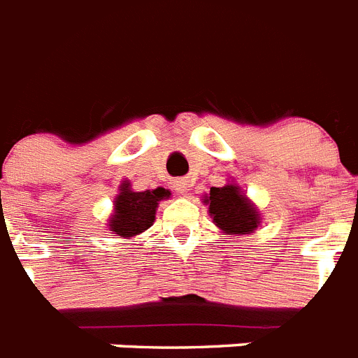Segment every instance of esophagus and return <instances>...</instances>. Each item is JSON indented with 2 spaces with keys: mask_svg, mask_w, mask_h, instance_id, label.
<instances>
[{
  "mask_svg": "<svg viewBox=\"0 0 358 358\" xmlns=\"http://www.w3.org/2000/svg\"><path fill=\"white\" fill-rule=\"evenodd\" d=\"M173 188H176V190L179 192V194H185L186 188H188V185H186L185 179H181V181H176V182H173Z\"/></svg>",
  "mask_w": 358,
  "mask_h": 358,
  "instance_id": "obj_1",
  "label": "esophagus"
}]
</instances>
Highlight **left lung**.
Returning a JSON list of instances; mask_svg holds the SVG:
<instances>
[{
	"mask_svg": "<svg viewBox=\"0 0 358 358\" xmlns=\"http://www.w3.org/2000/svg\"><path fill=\"white\" fill-rule=\"evenodd\" d=\"M203 203L208 205L212 223L227 236L252 234L262 223L258 206L245 196L241 186L234 181L220 188H210V194H206Z\"/></svg>",
	"mask_w": 358,
	"mask_h": 358,
	"instance_id": "8db88e82",
	"label": "left lung"
}]
</instances>
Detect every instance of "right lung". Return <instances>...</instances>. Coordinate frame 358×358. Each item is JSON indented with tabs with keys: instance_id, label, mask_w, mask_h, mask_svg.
<instances>
[{
	"instance_id": "1",
	"label": "right lung",
	"mask_w": 358,
	"mask_h": 358,
	"mask_svg": "<svg viewBox=\"0 0 358 358\" xmlns=\"http://www.w3.org/2000/svg\"><path fill=\"white\" fill-rule=\"evenodd\" d=\"M170 197L172 192L162 186L155 190L135 192L131 182L126 179L120 182L119 194L113 201V214L109 215L106 229L122 239H131L143 234L144 230L153 225L159 203Z\"/></svg>"
}]
</instances>
